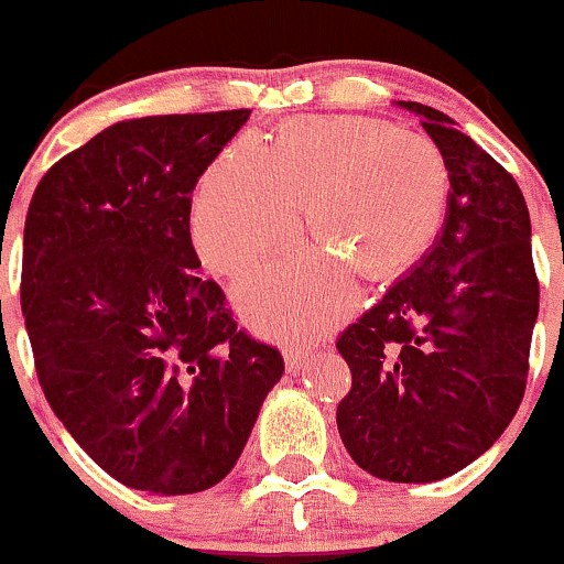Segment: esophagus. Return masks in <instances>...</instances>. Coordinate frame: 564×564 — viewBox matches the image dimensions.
<instances>
[{"instance_id":"obj_1","label":"esophagus","mask_w":564,"mask_h":564,"mask_svg":"<svg viewBox=\"0 0 564 564\" xmlns=\"http://www.w3.org/2000/svg\"><path fill=\"white\" fill-rule=\"evenodd\" d=\"M310 359V350L304 348H284V367H288V372H299L301 365Z\"/></svg>"}]
</instances>
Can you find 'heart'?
<instances>
[{"label": "heart", "mask_w": 564, "mask_h": 564, "mask_svg": "<svg viewBox=\"0 0 564 564\" xmlns=\"http://www.w3.org/2000/svg\"><path fill=\"white\" fill-rule=\"evenodd\" d=\"M449 166L433 139L370 117L284 122L271 148L241 137L210 164L188 230L205 269L238 276L306 230L328 252L284 258L238 288L243 315L271 337L306 339L356 304L354 271L387 280L442 230Z\"/></svg>", "instance_id": "b5f03b06"}]
</instances>
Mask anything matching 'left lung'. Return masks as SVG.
I'll use <instances>...</instances> for the list:
<instances>
[{
	"instance_id": "8db88e82",
	"label": "left lung",
	"mask_w": 564,
	"mask_h": 564,
	"mask_svg": "<svg viewBox=\"0 0 564 564\" xmlns=\"http://www.w3.org/2000/svg\"><path fill=\"white\" fill-rule=\"evenodd\" d=\"M449 166L431 252L337 337L350 392L337 427L389 482H433L477 460L523 400L540 282L516 177L444 111L403 100Z\"/></svg>"
}]
</instances>
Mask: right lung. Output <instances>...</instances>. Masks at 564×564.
Listing matches in <instances>:
<instances>
[{
    "label": "right lung",
    "mask_w": 564,
    "mask_h": 564,
    "mask_svg": "<svg viewBox=\"0 0 564 564\" xmlns=\"http://www.w3.org/2000/svg\"><path fill=\"white\" fill-rule=\"evenodd\" d=\"M249 109L139 117L63 155L24 221L21 312L43 394L117 482L197 494L230 474L282 354L199 280L188 214Z\"/></svg>",
    "instance_id": "obj_1"
}]
</instances>
